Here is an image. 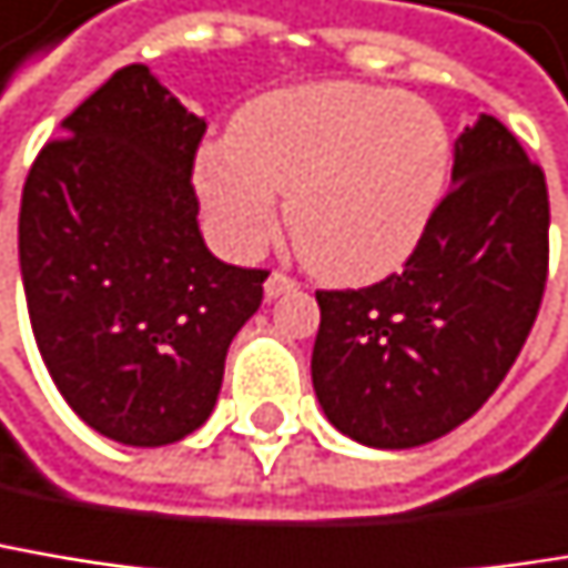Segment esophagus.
<instances>
[{"instance_id": "esophagus-1", "label": "esophagus", "mask_w": 568, "mask_h": 568, "mask_svg": "<svg viewBox=\"0 0 568 568\" xmlns=\"http://www.w3.org/2000/svg\"><path fill=\"white\" fill-rule=\"evenodd\" d=\"M295 288H298V283H295V280H288L285 273H273V276L266 280V285H263L266 298H280V295H285V292H295Z\"/></svg>"}]
</instances>
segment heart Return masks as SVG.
Segmentation results:
<instances>
[{"label": "heart", "instance_id": "b5f03b06", "mask_svg": "<svg viewBox=\"0 0 568 568\" xmlns=\"http://www.w3.org/2000/svg\"><path fill=\"white\" fill-rule=\"evenodd\" d=\"M436 110L351 80L250 100L231 135L207 139L194 187L214 236L253 253L276 227V191L302 263L337 285L384 280L419 246L448 175Z\"/></svg>", "mask_w": 568, "mask_h": 568}]
</instances>
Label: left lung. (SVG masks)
<instances>
[{
	"instance_id": "obj_1",
	"label": "left lung",
	"mask_w": 568,
	"mask_h": 568,
	"mask_svg": "<svg viewBox=\"0 0 568 568\" xmlns=\"http://www.w3.org/2000/svg\"><path fill=\"white\" fill-rule=\"evenodd\" d=\"M546 179L488 113L455 139L452 191L403 273L315 292L312 387L328 423L371 448H416L471 419L540 312Z\"/></svg>"
}]
</instances>
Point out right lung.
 <instances>
[{
    "label": "right lung",
    "mask_w": 568,
    "mask_h": 568,
    "mask_svg": "<svg viewBox=\"0 0 568 568\" xmlns=\"http://www.w3.org/2000/svg\"><path fill=\"white\" fill-rule=\"evenodd\" d=\"M204 130L130 64L61 123L22 191L19 266L41 361L90 429L135 448L207 423L270 276L204 246L191 187Z\"/></svg>",
    "instance_id": "right-lung-1"
}]
</instances>
